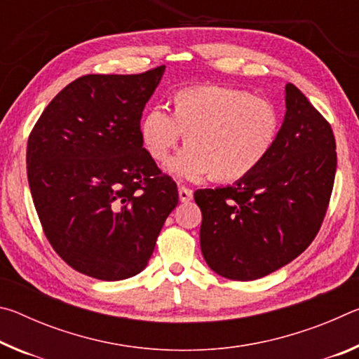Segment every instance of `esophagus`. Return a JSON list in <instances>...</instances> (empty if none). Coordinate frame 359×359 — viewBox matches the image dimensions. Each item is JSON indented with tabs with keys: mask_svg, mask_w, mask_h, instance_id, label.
Instances as JSON below:
<instances>
[{
	"mask_svg": "<svg viewBox=\"0 0 359 359\" xmlns=\"http://www.w3.org/2000/svg\"><path fill=\"white\" fill-rule=\"evenodd\" d=\"M179 199H180L182 203L191 201V199H193V191L190 190V188L180 185V187H179Z\"/></svg>",
	"mask_w": 359,
	"mask_h": 359,
	"instance_id": "esophagus-1",
	"label": "esophagus"
}]
</instances>
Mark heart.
<instances>
[{"instance_id":"obj_1","label":"heart","mask_w":359,"mask_h":359,"mask_svg":"<svg viewBox=\"0 0 359 359\" xmlns=\"http://www.w3.org/2000/svg\"><path fill=\"white\" fill-rule=\"evenodd\" d=\"M172 106V112L161 104L150 107L141 121V137L150 156L163 163L185 133L188 145L169 166L180 179L241 180L261 166L276 144L277 109L245 90L185 87L174 95Z\"/></svg>"}]
</instances>
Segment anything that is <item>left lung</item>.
I'll return each mask as SVG.
<instances>
[{"label":"left lung","mask_w":359,"mask_h":359,"mask_svg":"<svg viewBox=\"0 0 359 359\" xmlns=\"http://www.w3.org/2000/svg\"><path fill=\"white\" fill-rule=\"evenodd\" d=\"M285 93L287 114L261 166L233 187L194 191L205 263L231 280H257L299 257L330 205L332 128L296 85L287 83Z\"/></svg>","instance_id":"obj_1"}]
</instances>
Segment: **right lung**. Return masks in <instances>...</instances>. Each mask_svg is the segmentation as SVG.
Wrapping results in <instances>:
<instances>
[{"mask_svg": "<svg viewBox=\"0 0 359 359\" xmlns=\"http://www.w3.org/2000/svg\"><path fill=\"white\" fill-rule=\"evenodd\" d=\"M165 68L79 77L29 133L27 174L42 231L81 274L109 282L139 274L179 203L141 137Z\"/></svg>", "mask_w": 359, "mask_h": 359, "instance_id": "1", "label": "right lung"}]
</instances>
